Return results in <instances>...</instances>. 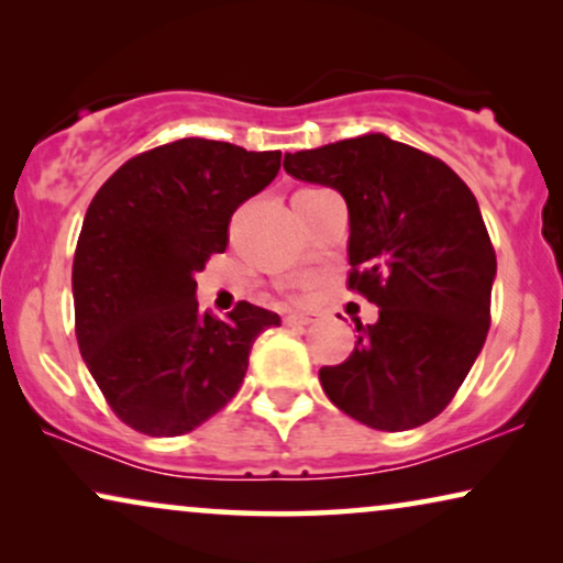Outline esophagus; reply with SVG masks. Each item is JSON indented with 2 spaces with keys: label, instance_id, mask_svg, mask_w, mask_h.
Wrapping results in <instances>:
<instances>
[{
  "label": "esophagus",
  "instance_id": "esophagus-1",
  "mask_svg": "<svg viewBox=\"0 0 563 563\" xmlns=\"http://www.w3.org/2000/svg\"><path fill=\"white\" fill-rule=\"evenodd\" d=\"M314 322V318L312 314H287V318H284V325H289V328H307V325H312Z\"/></svg>",
  "mask_w": 563,
  "mask_h": 563
}]
</instances>
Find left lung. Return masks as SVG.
Segmentation results:
<instances>
[{"mask_svg": "<svg viewBox=\"0 0 563 563\" xmlns=\"http://www.w3.org/2000/svg\"><path fill=\"white\" fill-rule=\"evenodd\" d=\"M295 179L349 205V289L379 307L356 349L320 368L330 402L376 430L441 415L489 330L497 256L479 205L441 158L368 133L284 156Z\"/></svg>", "mask_w": 563, "mask_h": 563, "instance_id": "1", "label": "left lung"}]
</instances>
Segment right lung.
Returning <instances> with one entry per match:
<instances>
[{"instance_id": "add662e5", "label": "right lung", "mask_w": 563, "mask_h": 563, "mask_svg": "<svg viewBox=\"0 0 563 563\" xmlns=\"http://www.w3.org/2000/svg\"><path fill=\"white\" fill-rule=\"evenodd\" d=\"M279 151L184 137L125 161L91 199L74 253L76 341L112 412L137 433L184 435L241 389L249 353L279 314L238 302L199 312L195 274L228 245Z\"/></svg>"}]
</instances>
